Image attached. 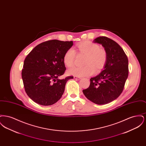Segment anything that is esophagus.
<instances>
[{
  "mask_svg": "<svg viewBox=\"0 0 146 146\" xmlns=\"http://www.w3.org/2000/svg\"><path fill=\"white\" fill-rule=\"evenodd\" d=\"M74 79H76V80H79V79H80L82 78L80 77H79V76H74Z\"/></svg>",
  "mask_w": 146,
  "mask_h": 146,
  "instance_id": "obj_1",
  "label": "esophagus"
}]
</instances>
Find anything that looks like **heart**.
Returning a JSON list of instances; mask_svg holds the SVG:
<instances>
[{
  "label": "heart",
  "mask_w": 146,
  "mask_h": 146,
  "mask_svg": "<svg viewBox=\"0 0 146 146\" xmlns=\"http://www.w3.org/2000/svg\"><path fill=\"white\" fill-rule=\"evenodd\" d=\"M76 50L79 53L86 55L85 64L83 67L73 66L67 71L69 75L77 76H89L93 75L95 70L99 72L104 67L107 60L106 51L100 48L99 45L91 42H84L78 44ZM76 52L73 48L68 49L63 56V62L67 67L72 66L75 60Z\"/></svg>",
  "instance_id": "1"
}]
</instances>
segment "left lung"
<instances>
[{
	"label": "left lung",
	"mask_w": 146,
	"mask_h": 146,
	"mask_svg": "<svg viewBox=\"0 0 146 146\" xmlns=\"http://www.w3.org/2000/svg\"><path fill=\"white\" fill-rule=\"evenodd\" d=\"M107 52V60L102 71L91 78L88 88L83 90L94 104H105L117 98L123 92L129 74L128 58L117 42L106 36L96 38Z\"/></svg>",
	"instance_id": "left-lung-1"
}]
</instances>
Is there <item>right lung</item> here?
<instances>
[{
  "label": "right lung",
  "mask_w": 146,
  "mask_h": 146,
  "mask_svg": "<svg viewBox=\"0 0 146 146\" xmlns=\"http://www.w3.org/2000/svg\"><path fill=\"white\" fill-rule=\"evenodd\" d=\"M73 43L51 40L36 46L26 57L22 78L29 97L42 106L55 104L62 96L67 82L73 76L59 79L66 70L63 56Z\"/></svg>",
  "instance_id": "1"
}]
</instances>
